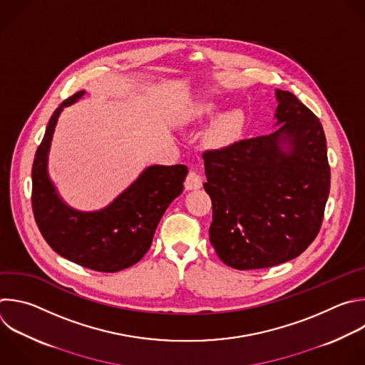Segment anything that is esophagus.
I'll list each match as a JSON object with an SVG mask.
<instances>
[{
    "mask_svg": "<svg viewBox=\"0 0 365 365\" xmlns=\"http://www.w3.org/2000/svg\"><path fill=\"white\" fill-rule=\"evenodd\" d=\"M200 186H202L200 175L195 170H189V173L186 176V180H185V187L187 190H195V189H199Z\"/></svg>",
    "mask_w": 365,
    "mask_h": 365,
    "instance_id": "34e87169",
    "label": "esophagus"
}]
</instances>
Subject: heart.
<instances>
[{
    "label": "heart",
    "instance_id": "b5f03b06",
    "mask_svg": "<svg viewBox=\"0 0 365 365\" xmlns=\"http://www.w3.org/2000/svg\"><path fill=\"white\" fill-rule=\"evenodd\" d=\"M213 111L212 104H205L202 108H199L200 115H207ZM242 123V114L237 110H227L222 113L209 129V140L213 143H225L230 140L239 130Z\"/></svg>",
    "mask_w": 365,
    "mask_h": 365
}]
</instances>
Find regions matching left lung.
<instances>
[{"label":"left lung","mask_w":365,"mask_h":365,"mask_svg":"<svg viewBox=\"0 0 365 365\" xmlns=\"http://www.w3.org/2000/svg\"><path fill=\"white\" fill-rule=\"evenodd\" d=\"M274 133L205 150L212 199L210 244L223 264L247 271L299 257L317 237L331 170L319 118L277 90Z\"/></svg>","instance_id":"obj_1"}]
</instances>
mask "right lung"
Returning <instances> with one entry per match:
<instances>
[{"label": "right lung", "mask_w": 365, "mask_h": 365, "mask_svg": "<svg viewBox=\"0 0 365 365\" xmlns=\"http://www.w3.org/2000/svg\"><path fill=\"white\" fill-rule=\"evenodd\" d=\"M64 100L51 115L33 163L31 203L36 223L47 244L63 258L97 272H118L149 251L168 206L182 193L185 165L150 166L111 205L98 212H77L63 203L47 173V156Z\"/></svg>", "instance_id": "add662e5"}]
</instances>
